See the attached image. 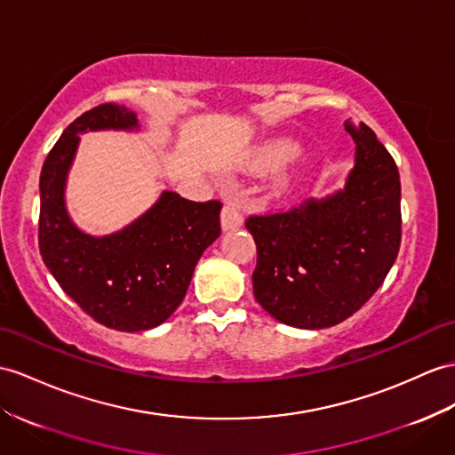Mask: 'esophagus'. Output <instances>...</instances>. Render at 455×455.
<instances>
[{
  "label": "esophagus",
  "instance_id": "obj_1",
  "mask_svg": "<svg viewBox=\"0 0 455 455\" xmlns=\"http://www.w3.org/2000/svg\"><path fill=\"white\" fill-rule=\"evenodd\" d=\"M243 226V214L241 208L235 203H228L221 210V229L229 231V229H237Z\"/></svg>",
  "mask_w": 455,
  "mask_h": 455
}]
</instances>
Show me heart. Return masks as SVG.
Instances as JSON below:
<instances>
[{"label":"heart","mask_w":455,"mask_h":455,"mask_svg":"<svg viewBox=\"0 0 455 455\" xmlns=\"http://www.w3.org/2000/svg\"><path fill=\"white\" fill-rule=\"evenodd\" d=\"M301 147L299 142L293 139L287 137H280V139H272L266 140L260 147H257L252 150V154L249 156L247 168L252 173H270L275 172L278 168H282L283 164H287L290 160H293ZM295 180L293 172H285L282 173L278 180H275V189L278 191H285Z\"/></svg>","instance_id":"heart-1"}]
</instances>
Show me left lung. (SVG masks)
<instances>
[{
  "instance_id": "1",
  "label": "left lung",
  "mask_w": 455,
  "mask_h": 455,
  "mask_svg": "<svg viewBox=\"0 0 455 455\" xmlns=\"http://www.w3.org/2000/svg\"><path fill=\"white\" fill-rule=\"evenodd\" d=\"M346 129L355 164L343 189L280 214L251 216L252 291L275 320L330 328L382 285L402 243V183L390 152L364 124Z\"/></svg>"
}]
</instances>
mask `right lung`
I'll list each match as a JSON object with an SVG mask.
<instances>
[{
  "instance_id": "right-lung-1",
  "label": "right lung",
  "mask_w": 455,
  "mask_h": 455,
  "mask_svg": "<svg viewBox=\"0 0 455 455\" xmlns=\"http://www.w3.org/2000/svg\"><path fill=\"white\" fill-rule=\"evenodd\" d=\"M137 131L125 106L88 109L63 131L40 173L38 247L61 290L96 323L142 331L168 320L189 290L195 266L220 237V201L193 203L164 191L152 208L112 235L73 224L65 183L86 131Z\"/></svg>"
}]
</instances>
